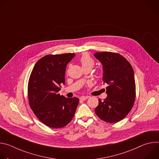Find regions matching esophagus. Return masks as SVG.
<instances>
[{"instance_id": "34e87169", "label": "esophagus", "mask_w": 159, "mask_h": 159, "mask_svg": "<svg viewBox=\"0 0 159 159\" xmlns=\"http://www.w3.org/2000/svg\"><path fill=\"white\" fill-rule=\"evenodd\" d=\"M88 98H89L88 96H81V97L80 98V100H83V101H85V100H86V99H87Z\"/></svg>"}]
</instances>
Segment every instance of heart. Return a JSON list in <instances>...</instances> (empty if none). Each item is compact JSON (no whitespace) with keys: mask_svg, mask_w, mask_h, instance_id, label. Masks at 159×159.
Wrapping results in <instances>:
<instances>
[{"mask_svg":"<svg viewBox=\"0 0 159 159\" xmlns=\"http://www.w3.org/2000/svg\"><path fill=\"white\" fill-rule=\"evenodd\" d=\"M80 62L84 69H85V68L92 69V67L94 65V60L88 53H84L81 56L80 58Z\"/></svg>","mask_w":159,"mask_h":159,"instance_id":"1","label":"heart"}]
</instances>
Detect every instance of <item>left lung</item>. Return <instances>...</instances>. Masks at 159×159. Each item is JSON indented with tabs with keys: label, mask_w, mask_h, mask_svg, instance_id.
Here are the masks:
<instances>
[{
	"label": "left lung",
	"mask_w": 159,
	"mask_h": 159,
	"mask_svg": "<svg viewBox=\"0 0 159 159\" xmlns=\"http://www.w3.org/2000/svg\"><path fill=\"white\" fill-rule=\"evenodd\" d=\"M94 56L102 65V82L106 84L107 98L95 109L97 116L111 123L125 118L135 99V80L131 64L122 55L112 52H97Z\"/></svg>",
	"instance_id": "8db88e82"
}]
</instances>
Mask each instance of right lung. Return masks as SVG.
Masks as SVG:
<instances>
[{
  "mask_svg": "<svg viewBox=\"0 0 159 159\" xmlns=\"http://www.w3.org/2000/svg\"><path fill=\"white\" fill-rule=\"evenodd\" d=\"M75 53L44 56L34 65L28 82L30 106L45 125L60 128L73 119L79 102L77 98H66L58 92L65 84L67 64Z\"/></svg>",
  "mask_w": 159,
  "mask_h": 159,
  "instance_id": "right-lung-1",
  "label": "right lung"
}]
</instances>
